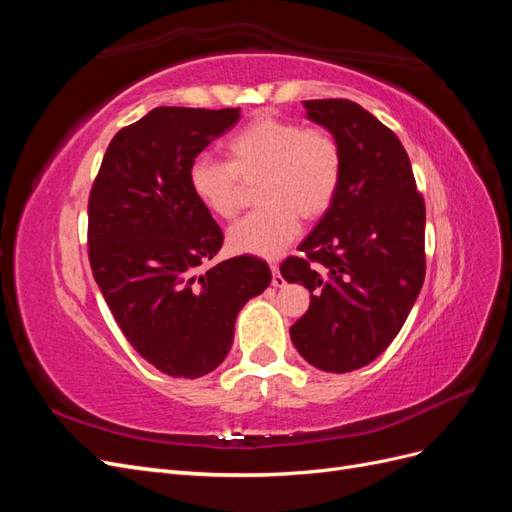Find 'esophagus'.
Returning <instances> with one entry per match:
<instances>
[{
  "mask_svg": "<svg viewBox=\"0 0 512 512\" xmlns=\"http://www.w3.org/2000/svg\"><path fill=\"white\" fill-rule=\"evenodd\" d=\"M271 273H273V280H271V284H273L275 288H282L286 282H284V277H282L280 269H277V265H271Z\"/></svg>",
  "mask_w": 512,
  "mask_h": 512,
  "instance_id": "34e87169",
  "label": "esophagus"
}]
</instances>
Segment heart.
<instances>
[{"label": "heart", "mask_w": 512, "mask_h": 512, "mask_svg": "<svg viewBox=\"0 0 512 512\" xmlns=\"http://www.w3.org/2000/svg\"><path fill=\"white\" fill-rule=\"evenodd\" d=\"M226 160L198 156L188 183L200 207L213 218L239 213L245 185H256L262 205L228 230V247L260 258L280 256L301 230V218L320 220L335 203L344 177V153L324 128L294 119L258 115L228 138Z\"/></svg>", "instance_id": "1"}]
</instances>
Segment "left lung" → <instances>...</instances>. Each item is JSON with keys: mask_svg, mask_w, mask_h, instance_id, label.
<instances>
[{"mask_svg": "<svg viewBox=\"0 0 512 512\" xmlns=\"http://www.w3.org/2000/svg\"><path fill=\"white\" fill-rule=\"evenodd\" d=\"M307 119L344 153L335 203L282 262L312 292L290 337L303 359L346 374L380 356L404 327L425 280V203L393 130L350 100H305Z\"/></svg>", "mask_w": 512, "mask_h": 512, "instance_id": "left-lung-1", "label": "left lung"}]
</instances>
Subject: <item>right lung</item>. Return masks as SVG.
<instances>
[{
    "label": "right lung",
    "instance_id": "obj_1",
    "mask_svg": "<svg viewBox=\"0 0 512 512\" xmlns=\"http://www.w3.org/2000/svg\"><path fill=\"white\" fill-rule=\"evenodd\" d=\"M239 117V108H153L113 136L89 194L96 284L132 348L173 378L218 367L241 307L271 284L254 256L205 269L224 235L188 183L198 153Z\"/></svg>",
    "mask_w": 512,
    "mask_h": 512
}]
</instances>
